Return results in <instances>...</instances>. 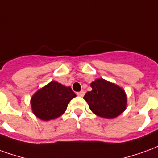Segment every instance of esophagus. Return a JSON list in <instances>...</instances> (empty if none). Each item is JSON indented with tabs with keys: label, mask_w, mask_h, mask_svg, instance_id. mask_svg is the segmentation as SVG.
I'll return each instance as SVG.
<instances>
[{
	"label": "esophagus",
	"mask_w": 158,
	"mask_h": 158,
	"mask_svg": "<svg viewBox=\"0 0 158 158\" xmlns=\"http://www.w3.org/2000/svg\"><path fill=\"white\" fill-rule=\"evenodd\" d=\"M77 96H85V91H84V90H81V91H79V92H77Z\"/></svg>",
	"instance_id": "obj_1"
}]
</instances>
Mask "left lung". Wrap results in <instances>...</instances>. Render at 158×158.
Wrapping results in <instances>:
<instances>
[{
	"label": "left lung",
	"instance_id": "obj_1",
	"mask_svg": "<svg viewBox=\"0 0 158 158\" xmlns=\"http://www.w3.org/2000/svg\"><path fill=\"white\" fill-rule=\"evenodd\" d=\"M90 87L92 89L86 93L84 99L93 113L103 118L113 119L125 111L127 96L120 86L100 78L93 81Z\"/></svg>",
	"mask_w": 158,
	"mask_h": 158
}]
</instances>
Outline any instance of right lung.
<instances>
[{
    "mask_svg": "<svg viewBox=\"0 0 158 158\" xmlns=\"http://www.w3.org/2000/svg\"><path fill=\"white\" fill-rule=\"evenodd\" d=\"M75 96L70 86L52 80L33 95L30 100L31 109L40 120L56 119L65 113L68 104Z\"/></svg>",
    "mask_w": 158,
    "mask_h": 158,
    "instance_id": "right-lung-1",
    "label": "right lung"
}]
</instances>
